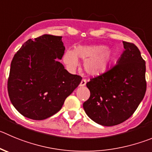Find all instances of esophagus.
I'll return each mask as SVG.
<instances>
[{"label":"esophagus","mask_w":152,"mask_h":152,"mask_svg":"<svg viewBox=\"0 0 152 152\" xmlns=\"http://www.w3.org/2000/svg\"><path fill=\"white\" fill-rule=\"evenodd\" d=\"M86 85V80L85 79H82V81H81L80 84H79V86L80 87H83V86H85Z\"/></svg>","instance_id":"1"}]
</instances>
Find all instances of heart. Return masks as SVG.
<instances>
[{"label":"heart","instance_id":"obj_1","mask_svg":"<svg viewBox=\"0 0 152 152\" xmlns=\"http://www.w3.org/2000/svg\"><path fill=\"white\" fill-rule=\"evenodd\" d=\"M80 58L84 61L85 71L91 76L103 74L113 58V52L109 48L100 45L78 46L74 50H67L64 55V62L71 70L79 65Z\"/></svg>","mask_w":152,"mask_h":152}]
</instances>
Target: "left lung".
<instances>
[{"instance_id": "left-lung-1", "label": "left lung", "mask_w": 152, "mask_h": 152, "mask_svg": "<svg viewBox=\"0 0 152 152\" xmlns=\"http://www.w3.org/2000/svg\"><path fill=\"white\" fill-rule=\"evenodd\" d=\"M124 51L113 67L87 83L90 97L83 103L87 115L103 126L128 119L146 91L145 62L134 43L123 41Z\"/></svg>"}]
</instances>
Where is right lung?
<instances>
[{
  "instance_id": "add662e5",
  "label": "right lung",
  "mask_w": 152,
  "mask_h": 152,
  "mask_svg": "<svg viewBox=\"0 0 152 152\" xmlns=\"http://www.w3.org/2000/svg\"><path fill=\"white\" fill-rule=\"evenodd\" d=\"M61 39L50 34L29 39L14 55L8 94L14 107L25 117H51L80 84L82 77L69 73L59 61L65 50Z\"/></svg>"
}]
</instances>
